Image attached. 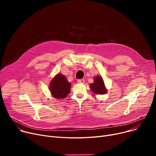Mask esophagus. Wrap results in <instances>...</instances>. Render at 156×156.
I'll return each instance as SVG.
<instances>
[{
  "label": "esophagus",
  "mask_w": 156,
  "mask_h": 156,
  "mask_svg": "<svg viewBox=\"0 0 156 156\" xmlns=\"http://www.w3.org/2000/svg\"><path fill=\"white\" fill-rule=\"evenodd\" d=\"M77 81H78V83H85V80H83V79L78 80Z\"/></svg>",
  "instance_id": "1"
}]
</instances>
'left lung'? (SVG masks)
I'll return each instance as SVG.
<instances>
[{
  "label": "left lung",
  "mask_w": 156,
  "mask_h": 156,
  "mask_svg": "<svg viewBox=\"0 0 156 156\" xmlns=\"http://www.w3.org/2000/svg\"><path fill=\"white\" fill-rule=\"evenodd\" d=\"M94 82L90 83V87L93 93L96 94L103 95L107 92L108 90L106 89L103 79L100 76H97L94 78Z\"/></svg>",
  "instance_id": "1"
}]
</instances>
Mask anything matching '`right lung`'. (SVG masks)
<instances>
[{"instance_id":"add662e5","label":"right lung","mask_w":156,"mask_h":156,"mask_svg":"<svg viewBox=\"0 0 156 156\" xmlns=\"http://www.w3.org/2000/svg\"><path fill=\"white\" fill-rule=\"evenodd\" d=\"M71 83L62 74H57L51 80L49 89L52 97L57 99L66 97L70 92Z\"/></svg>"}]
</instances>
